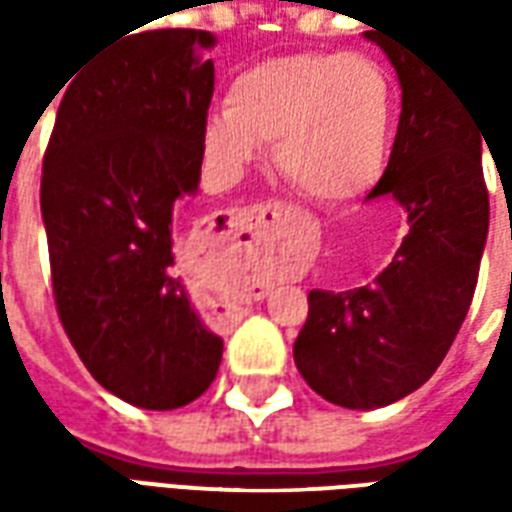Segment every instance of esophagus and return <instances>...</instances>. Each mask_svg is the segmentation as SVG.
I'll use <instances>...</instances> for the list:
<instances>
[{
	"label": "esophagus",
	"instance_id": "esophagus-1",
	"mask_svg": "<svg viewBox=\"0 0 512 512\" xmlns=\"http://www.w3.org/2000/svg\"><path fill=\"white\" fill-rule=\"evenodd\" d=\"M282 211H285L282 202H268V205H257V208H252V219L263 222L266 216H282Z\"/></svg>",
	"mask_w": 512,
	"mask_h": 512
}]
</instances>
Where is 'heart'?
<instances>
[{
	"instance_id": "b5f03b06",
	"label": "heart",
	"mask_w": 512,
	"mask_h": 512,
	"mask_svg": "<svg viewBox=\"0 0 512 512\" xmlns=\"http://www.w3.org/2000/svg\"><path fill=\"white\" fill-rule=\"evenodd\" d=\"M395 84L367 54H285L227 84L202 126L205 164L235 180L274 139V161L304 194L340 205L381 175L395 131Z\"/></svg>"
}]
</instances>
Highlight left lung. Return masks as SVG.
Masks as SVG:
<instances>
[{
	"instance_id": "1",
	"label": "left lung",
	"mask_w": 512,
	"mask_h": 512,
	"mask_svg": "<svg viewBox=\"0 0 512 512\" xmlns=\"http://www.w3.org/2000/svg\"><path fill=\"white\" fill-rule=\"evenodd\" d=\"M395 65L403 112L367 200L403 205L408 233L365 288L310 290L293 343L304 381L343 408H381L425 384L472 304L488 238L483 139L474 106L411 46L367 32Z\"/></svg>"
}]
</instances>
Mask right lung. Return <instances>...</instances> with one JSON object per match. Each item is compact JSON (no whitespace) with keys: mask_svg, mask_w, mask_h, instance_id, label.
Here are the masks:
<instances>
[{"mask_svg":"<svg viewBox=\"0 0 512 512\" xmlns=\"http://www.w3.org/2000/svg\"><path fill=\"white\" fill-rule=\"evenodd\" d=\"M216 38L202 29L123 35L57 93L40 211L54 301L98 384L172 411L216 378L222 337L175 271V208L197 194ZM54 101V98H51Z\"/></svg>","mask_w":512,"mask_h":512,"instance_id":"right-lung-1","label":"right lung"}]
</instances>
